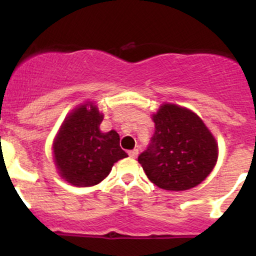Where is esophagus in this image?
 <instances>
[{"mask_svg":"<svg viewBox=\"0 0 256 256\" xmlns=\"http://www.w3.org/2000/svg\"><path fill=\"white\" fill-rule=\"evenodd\" d=\"M128 155H130L131 158H137L138 150H137V149H134V150H130V152H128Z\"/></svg>","mask_w":256,"mask_h":256,"instance_id":"esophagus-1","label":"esophagus"}]
</instances>
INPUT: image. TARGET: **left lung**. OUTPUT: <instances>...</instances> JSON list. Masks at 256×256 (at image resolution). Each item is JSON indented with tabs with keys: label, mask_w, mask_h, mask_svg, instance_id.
<instances>
[{
	"label": "left lung",
	"mask_w": 256,
	"mask_h": 256,
	"mask_svg": "<svg viewBox=\"0 0 256 256\" xmlns=\"http://www.w3.org/2000/svg\"><path fill=\"white\" fill-rule=\"evenodd\" d=\"M155 132L138 162L152 183L170 192L198 185L216 164L218 144L198 116L165 104L152 114Z\"/></svg>",
	"instance_id": "left-lung-1"
}]
</instances>
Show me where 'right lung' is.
Wrapping results in <instances>:
<instances>
[{"instance_id": "1", "label": "right lung", "mask_w": 256, "mask_h": 256, "mask_svg": "<svg viewBox=\"0 0 256 256\" xmlns=\"http://www.w3.org/2000/svg\"><path fill=\"white\" fill-rule=\"evenodd\" d=\"M104 114L92 104L76 108L64 119L52 144L58 173L74 186H92L110 174L128 154L120 148L116 131H100Z\"/></svg>"}]
</instances>
